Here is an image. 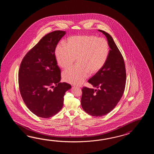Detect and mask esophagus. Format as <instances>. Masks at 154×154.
Instances as JSON below:
<instances>
[{
  "label": "esophagus",
  "mask_w": 154,
  "mask_h": 154,
  "mask_svg": "<svg viewBox=\"0 0 154 154\" xmlns=\"http://www.w3.org/2000/svg\"><path fill=\"white\" fill-rule=\"evenodd\" d=\"M74 87H78V86H75H75H74Z\"/></svg>",
  "instance_id": "1"
}]
</instances>
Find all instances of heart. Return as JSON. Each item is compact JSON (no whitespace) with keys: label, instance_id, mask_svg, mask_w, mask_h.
Returning a JSON list of instances; mask_svg holds the SVG:
<instances>
[{"label":"heart","instance_id":"heart-1","mask_svg":"<svg viewBox=\"0 0 154 154\" xmlns=\"http://www.w3.org/2000/svg\"><path fill=\"white\" fill-rule=\"evenodd\" d=\"M109 46L104 38L95 35L69 37L66 45L60 43L56 47L55 55L59 66L66 69L76 60L77 64L62 73L64 81L79 85L88 77L101 70L108 60Z\"/></svg>","mask_w":154,"mask_h":154}]
</instances>
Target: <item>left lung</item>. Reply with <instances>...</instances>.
Returning a JSON list of instances; mask_svg holds the SVG:
<instances>
[{
	"mask_svg": "<svg viewBox=\"0 0 154 154\" xmlns=\"http://www.w3.org/2000/svg\"><path fill=\"white\" fill-rule=\"evenodd\" d=\"M107 37L110 47L108 60L103 68L88 82L97 89L83 87L81 104L88 115L105 116L118 104L125 92L126 70L121 53L108 33L98 29Z\"/></svg>",
	"mask_w": 154,
	"mask_h": 154,
	"instance_id": "8db88e82",
	"label": "left lung"
}]
</instances>
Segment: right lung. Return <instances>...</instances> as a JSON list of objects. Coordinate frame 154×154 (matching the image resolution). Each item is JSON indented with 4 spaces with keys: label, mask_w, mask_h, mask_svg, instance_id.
<instances>
[{
    "label": "right lung",
    "mask_w": 154,
    "mask_h": 154,
    "mask_svg": "<svg viewBox=\"0 0 154 154\" xmlns=\"http://www.w3.org/2000/svg\"><path fill=\"white\" fill-rule=\"evenodd\" d=\"M66 32L57 30L43 36L26 53L19 70L20 94L27 107L42 118L51 117L63 106L64 96L71 85L61 82L55 50Z\"/></svg>",
    "instance_id": "obj_1"
}]
</instances>
